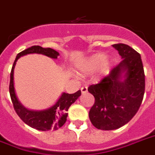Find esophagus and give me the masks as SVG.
I'll return each mask as SVG.
<instances>
[{
    "label": "esophagus",
    "instance_id": "obj_1",
    "mask_svg": "<svg viewBox=\"0 0 155 155\" xmlns=\"http://www.w3.org/2000/svg\"><path fill=\"white\" fill-rule=\"evenodd\" d=\"M81 93H82V94H86V92L88 91V90H87V86H82V87L81 88Z\"/></svg>",
    "mask_w": 155,
    "mask_h": 155
}]
</instances>
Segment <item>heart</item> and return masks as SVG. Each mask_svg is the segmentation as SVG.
<instances>
[{
  "label": "heart",
  "instance_id": "1",
  "mask_svg": "<svg viewBox=\"0 0 155 155\" xmlns=\"http://www.w3.org/2000/svg\"><path fill=\"white\" fill-rule=\"evenodd\" d=\"M105 60L106 56L104 54H94L78 63L77 69L82 74H90L99 69V74H105L108 72L111 66V62L105 61Z\"/></svg>",
  "mask_w": 155,
  "mask_h": 155
}]
</instances>
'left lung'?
<instances>
[{
	"label": "left lung",
	"mask_w": 155,
	"mask_h": 155,
	"mask_svg": "<svg viewBox=\"0 0 155 155\" xmlns=\"http://www.w3.org/2000/svg\"><path fill=\"white\" fill-rule=\"evenodd\" d=\"M122 61L99 83L89 86L95 102L89 112L91 123L101 130L126 124L137 112L145 93V74L141 55L129 45H112Z\"/></svg>",
	"instance_id": "8db88e82"
}]
</instances>
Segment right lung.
I'll return each instance as SVG.
<instances>
[{
  "mask_svg": "<svg viewBox=\"0 0 155 155\" xmlns=\"http://www.w3.org/2000/svg\"><path fill=\"white\" fill-rule=\"evenodd\" d=\"M42 54L52 59H56L59 56V52L54 49L48 48H44L40 46H32L24 51L19 52L16 56L10 73V82H9V94L11 97L12 103L14 105V110L23 120L25 124L33 129L40 131H48V130H57L64 124L67 120L69 107L78 99L81 95V91H77L74 94L62 93L56 104L48 108L41 111L30 110L21 104L17 97L15 89H14V68L16 65L17 61L21 56L27 54Z\"/></svg>",
  "mask_w": 155,
  "mask_h": 155,
  "instance_id": "1",
  "label": "right lung"
}]
</instances>
